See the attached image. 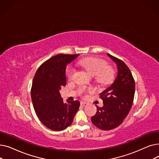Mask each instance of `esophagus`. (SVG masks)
I'll return each mask as SVG.
<instances>
[{"label": "esophagus", "mask_w": 159, "mask_h": 159, "mask_svg": "<svg viewBox=\"0 0 159 159\" xmlns=\"http://www.w3.org/2000/svg\"><path fill=\"white\" fill-rule=\"evenodd\" d=\"M80 104L82 106H86L88 105V104L86 102H80Z\"/></svg>", "instance_id": "34e87169"}]
</instances>
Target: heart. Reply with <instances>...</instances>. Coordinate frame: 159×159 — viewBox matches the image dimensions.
I'll list each match as a JSON object with an SVG mask.
<instances>
[{
	"mask_svg": "<svg viewBox=\"0 0 159 159\" xmlns=\"http://www.w3.org/2000/svg\"><path fill=\"white\" fill-rule=\"evenodd\" d=\"M77 65L80 68L86 70L93 75H96L98 81L105 83L110 81L113 77V70L107 63L96 57H86L82 58L77 62ZM75 69L71 66H69L66 70V75L70 80L73 77ZM93 90L89 89V91Z\"/></svg>",
	"mask_w": 159,
	"mask_h": 159,
	"instance_id": "1",
	"label": "heart"
}]
</instances>
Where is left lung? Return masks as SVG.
Here are the masks:
<instances>
[{"label":"left lung","mask_w":159,"mask_h":159,"mask_svg":"<svg viewBox=\"0 0 159 159\" xmlns=\"http://www.w3.org/2000/svg\"><path fill=\"white\" fill-rule=\"evenodd\" d=\"M117 66V75L114 82L102 93V107H97L96 114L91 116L92 123L102 130L118 127L126 117L133 104L135 84L131 72L122 61L107 54Z\"/></svg>","instance_id":"8db88e82"}]
</instances>
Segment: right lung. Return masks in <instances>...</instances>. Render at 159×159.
<instances>
[{
  "label": "right lung",
  "instance_id": "right-lung-1",
  "mask_svg": "<svg viewBox=\"0 0 159 159\" xmlns=\"http://www.w3.org/2000/svg\"><path fill=\"white\" fill-rule=\"evenodd\" d=\"M77 55L58 54L44 62L37 70L31 89L33 107L48 128L61 131L70 126L80 106L78 101L64 103L59 93L66 85V68Z\"/></svg>",
  "mask_w": 159,
  "mask_h": 159
}]
</instances>
